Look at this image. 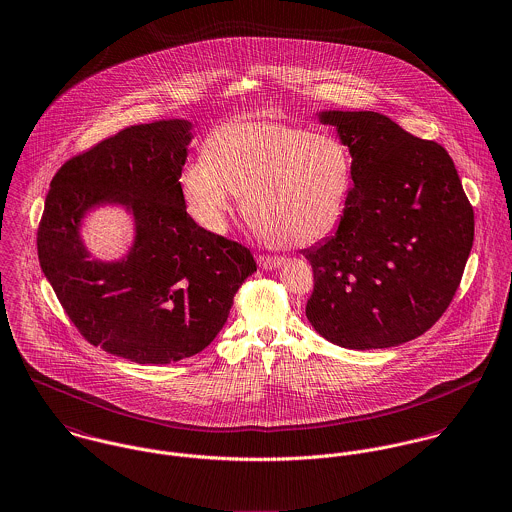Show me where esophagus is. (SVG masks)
Masks as SVG:
<instances>
[{
    "label": "esophagus",
    "mask_w": 512,
    "mask_h": 512,
    "mask_svg": "<svg viewBox=\"0 0 512 512\" xmlns=\"http://www.w3.org/2000/svg\"><path fill=\"white\" fill-rule=\"evenodd\" d=\"M257 263H259V267L261 269H265V271H273V269H277V267H281L284 263L283 257H267V255H261L259 259H257Z\"/></svg>",
    "instance_id": "esophagus-1"
}]
</instances>
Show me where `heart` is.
<instances>
[{
    "mask_svg": "<svg viewBox=\"0 0 512 512\" xmlns=\"http://www.w3.org/2000/svg\"><path fill=\"white\" fill-rule=\"evenodd\" d=\"M351 159L332 135L277 119H239L214 129L204 157L180 174L190 216L224 231L235 198L271 245H312L340 224Z\"/></svg>",
    "mask_w": 512,
    "mask_h": 512,
    "instance_id": "heart-1",
    "label": "heart"
}]
</instances>
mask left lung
<instances>
[{"label":"left lung","instance_id":"8db88e82","mask_svg":"<svg viewBox=\"0 0 512 512\" xmlns=\"http://www.w3.org/2000/svg\"><path fill=\"white\" fill-rule=\"evenodd\" d=\"M351 155L336 233L304 249L306 318L347 349L414 340L446 312L473 245V208L448 151L377 112H318Z\"/></svg>","mask_w":512,"mask_h":512}]
</instances>
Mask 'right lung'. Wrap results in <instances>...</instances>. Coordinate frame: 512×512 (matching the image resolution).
<instances>
[{"label": "right lung", "instance_id": "add662e5", "mask_svg": "<svg viewBox=\"0 0 512 512\" xmlns=\"http://www.w3.org/2000/svg\"><path fill=\"white\" fill-rule=\"evenodd\" d=\"M192 127L186 119L133 125L66 161L37 233L41 269L78 332L141 365L206 349L257 271L247 247L186 212L178 178ZM104 205L123 207L134 222V243L114 262L94 260L81 239L83 218Z\"/></svg>", "mask_w": 512, "mask_h": 512}]
</instances>
